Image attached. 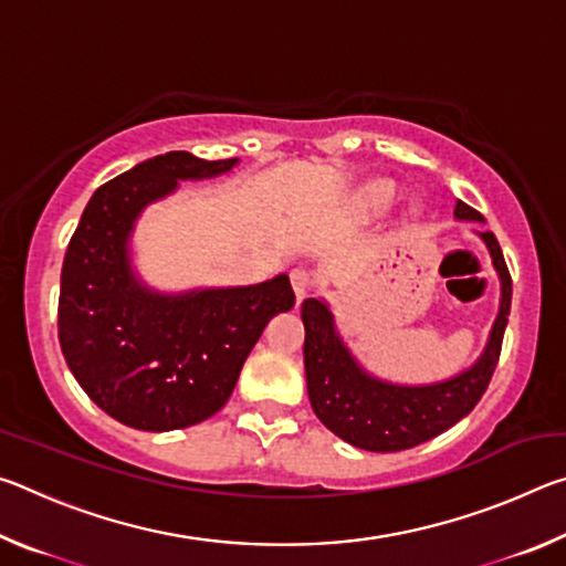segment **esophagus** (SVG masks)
Wrapping results in <instances>:
<instances>
[{
  "label": "esophagus",
  "instance_id": "esophagus-1",
  "mask_svg": "<svg viewBox=\"0 0 566 566\" xmlns=\"http://www.w3.org/2000/svg\"><path fill=\"white\" fill-rule=\"evenodd\" d=\"M290 280H292V290H294V300H296V304H300L306 294H310V290H312V274L306 272V270H292V274H290Z\"/></svg>",
  "mask_w": 566,
  "mask_h": 566
}]
</instances>
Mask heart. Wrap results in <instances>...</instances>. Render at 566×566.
Segmentation results:
<instances>
[{"instance_id":"heart-1","label":"heart","mask_w":566,"mask_h":566,"mask_svg":"<svg viewBox=\"0 0 566 566\" xmlns=\"http://www.w3.org/2000/svg\"><path fill=\"white\" fill-rule=\"evenodd\" d=\"M399 197V189L391 179H369L357 189L354 195V212L364 219L385 217L391 207H395Z\"/></svg>"}]
</instances>
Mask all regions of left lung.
<instances>
[{"mask_svg": "<svg viewBox=\"0 0 566 566\" xmlns=\"http://www.w3.org/2000/svg\"><path fill=\"white\" fill-rule=\"evenodd\" d=\"M454 219L467 224H484V217L464 202L454 205ZM472 232L484 242L496 280H500V310L479 357L452 377L407 385V381H391L375 375L344 342L332 304L324 296L304 300L306 391H310L314 415L347 444L367 449V452L411 449L447 432L482 399L500 359L512 306V280L496 237L490 229L472 227Z\"/></svg>", "mask_w": 566, "mask_h": 566, "instance_id": "8db88e82", "label": "left lung"}]
</instances>
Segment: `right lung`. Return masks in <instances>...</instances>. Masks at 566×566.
<instances>
[{
    "mask_svg": "<svg viewBox=\"0 0 566 566\" xmlns=\"http://www.w3.org/2000/svg\"><path fill=\"white\" fill-rule=\"evenodd\" d=\"M239 159L167 151L94 191L66 247L60 344L99 409L142 432H171L217 415L272 317L292 310L284 272L260 284L165 292L134 264L145 209L179 181L229 175Z\"/></svg>",
    "mask_w": 566,
    "mask_h": 566,
    "instance_id": "right-lung-1",
    "label": "right lung"
}]
</instances>
